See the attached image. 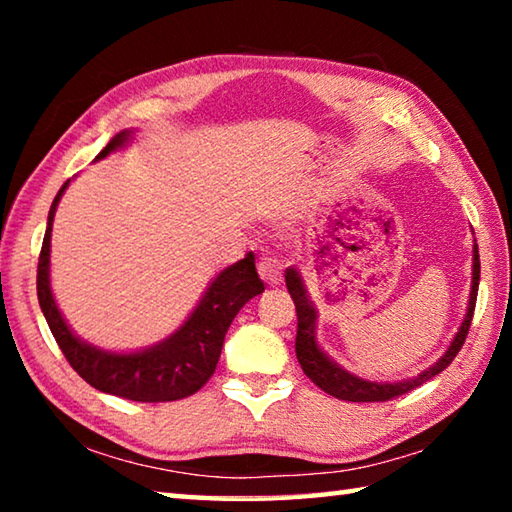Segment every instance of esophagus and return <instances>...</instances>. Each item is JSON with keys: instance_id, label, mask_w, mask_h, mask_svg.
I'll use <instances>...</instances> for the list:
<instances>
[{"instance_id": "obj_1", "label": "esophagus", "mask_w": 512, "mask_h": 512, "mask_svg": "<svg viewBox=\"0 0 512 512\" xmlns=\"http://www.w3.org/2000/svg\"><path fill=\"white\" fill-rule=\"evenodd\" d=\"M257 273H259V277H262V282L271 284V287H275V284H280L282 282V264H280V259L264 257L262 262L257 264Z\"/></svg>"}]
</instances>
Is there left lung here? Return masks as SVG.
Instances as JSON below:
<instances>
[{
	"instance_id": "left-lung-1",
	"label": "left lung",
	"mask_w": 512,
	"mask_h": 512,
	"mask_svg": "<svg viewBox=\"0 0 512 512\" xmlns=\"http://www.w3.org/2000/svg\"><path fill=\"white\" fill-rule=\"evenodd\" d=\"M479 277H481V264H479V246L472 248V289H470V302H467V311L461 327H458L456 336L449 343L443 357H440L431 368L422 370L418 377H409L402 381H370L352 375L350 370L339 366L334 359H329V354L320 350L316 341V320L318 311L311 302L305 282H302L298 268L289 266L284 271V280H287V289L293 298V305H296L298 314V336H296V357L302 366V372L314 381L318 388H323L327 395L336 397V400L345 402H386L393 400L397 395H404L413 391V388L422 386L424 381L436 377L438 372H443L454 357L461 352L465 336L470 332V323L474 316V305H476V291H479Z\"/></svg>"
}]
</instances>
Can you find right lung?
<instances>
[{"label": "right lung", "mask_w": 512, "mask_h": 512, "mask_svg": "<svg viewBox=\"0 0 512 512\" xmlns=\"http://www.w3.org/2000/svg\"><path fill=\"white\" fill-rule=\"evenodd\" d=\"M131 140L133 131L117 133L106 149L94 158V162L121 151ZM69 183L72 180H67L58 189L54 203H51L47 232L45 239H42L38 259L40 309L69 366L97 391L133 402H173L201 391L207 379L214 375L225 332H228L232 320L248 300H253L264 291V282L259 280L255 268V255L248 253L237 264L223 268L210 282V287H207L185 323L167 339L135 352H112L97 348V345L83 341L81 336L72 332V327L60 314L49 282L51 228H54L56 207Z\"/></svg>", "instance_id": "add662e5"}]
</instances>
